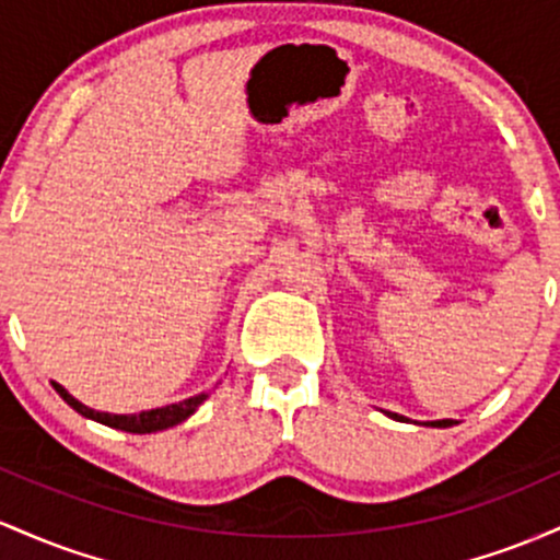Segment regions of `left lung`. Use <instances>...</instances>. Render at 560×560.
Here are the masks:
<instances>
[{
	"label": "left lung",
	"instance_id": "left-lung-1",
	"mask_svg": "<svg viewBox=\"0 0 560 560\" xmlns=\"http://www.w3.org/2000/svg\"><path fill=\"white\" fill-rule=\"evenodd\" d=\"M388 418H394V420H401V423H405V416H397V412H386ZM420 425H431V429H450L452 425V420H429V423H420Z\"/></svg>",
	"mask_w": 560,
	"mask_h": 560
}]
</instances>
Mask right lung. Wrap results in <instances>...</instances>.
<instances>
[{
    "instance_id": "1",
    "label": "right lung",
    "mask_w": 560,
    "mask_h": 560,
    "mask_svg": "<svg viewBox=\"0 0 560 560\" xmlns=\"http://www.w3.org/2000/svg\"><path fill=\"white\" fill-rule=\"evenodd\" d=\"M55 392L60 394L62 399L68 401V405L73 407V410L79 412V416L90 418V420H97V423L103 425H110V429H118V431H127V433H155V431H166L172 429V425L182 423V420H187L192 416V412L198 410L200 405H203L206 399H209V394H196V397L190 399H182V401H174V405H166V407H155V410H142V412H131V416H116V412H100V410H92V407H86L84 401H79L77 397H71L68 394V388H62L60 383H55Z\"/></svg>"
}]
</instances>
